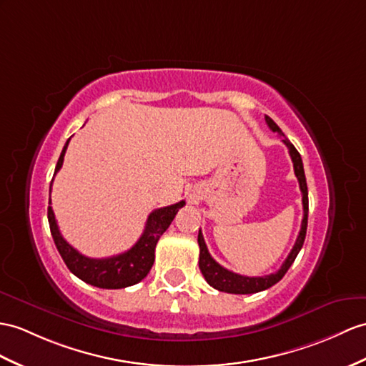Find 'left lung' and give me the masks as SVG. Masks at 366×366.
I'll return each instance as SVG.
<instances>
[{
    "mask_svg": "<svg viewBox=\"0 0 366 366\" xmlns=\"http://www.w3.org/2000/svg\"><path fill=\"white\" fill-rule=\"evenodd\" d=\"M265 122H267V126H269L273 132H278L280 135H282L281 129L276 126V122L272 118H269V116H265ZM282 142L289 149V154H290V158L293 162V169H295V175L298 178L300 189H301V194H302V211H305V214H302L301 229H300V234L297 237V242H295V245H293L292 252L287 256V259L282 262L281 269L278 272L270 273L267 276H253V278H252V276H242V274H237L234 272H229V270L225 269V267H222L220 264L214 261L212 256L208 252L207 244H204L202 231H199V239L197 240H199V247H200V256H199L200 272L204 276V280H207L209 286L220 290V292L237 293V295H247V293H256V292H261V290H265V289L274 286V284L281 281L282 276L287 273V270L290 269V265L293 264L295 257L298 256L302 244H305L306 229H307V214H309V195H307V183H306L305 167H302V159H301V155L298 154V150L295 149V146H293L287 138H284Z\"/></svg>",
    "mask_w": 366,
    "mask_h": 366,
    "instance_id": "8db88e82",
    "label": "left lung"
}]
</instances>
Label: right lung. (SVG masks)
I'll return each mask as SVG.
<instances>
[{
    "mask_svg": "<svg viewBox=\"0 0 366 366\" xmlns=\"http://www.w3.org/2000/svg\"><path fill=\"white\" fill-rule=\"evenodd\" d=\"M69 139L64 146V150H61L54 175L60 171L61 164H64V157H65ZM52 180H54V178H52ZM51 186H52V182L49 184V204H51ZM183 207H184V200L174 203L171 207L158 208L152 211L149 214L146 228L142 231L138 242L133 245L130 250L112 257H104V259L86 257L84 254H80L76 248L71 247L64 239V236L60 234L54 211H52L51 207H48V222H49L52 239H54V244L61 256V259L65 261L71 273L76 274L77 278L82 280L84 282L92 284L94 287L124 289V287L133 286V284H137L141 280L146 278L155 261V247H157L158 239L163 236L164 231L169 228L171 222L174 220L178 209Z\"/></svg>",
    "mask_w": 366,
    "mask_h": 366,
    "instance_id": "obj_1",
    "label": "right lung"
}]
</instances>
